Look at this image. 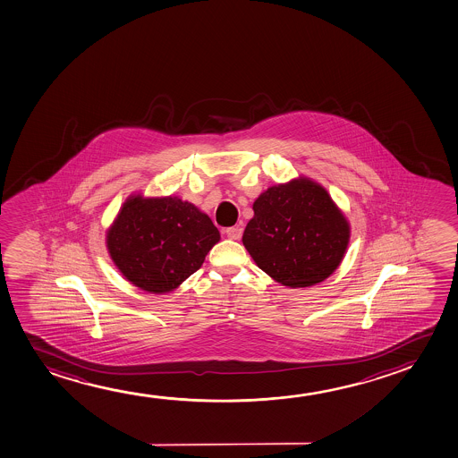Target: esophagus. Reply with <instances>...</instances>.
Segmentation results:
<instances>
[{
    "label": "esophagus",
    "mask_w": 458,
    "mask_h": 458,
    "mask_svg": "<svg viewBox=\"0 0 458 458\" xmlns=\"http://www.w3.org/2000/svg\"><path fill=\"white\" fill-rule=\"evenodd\" d=\"M225 234L230 239H239L242 234V228L241 226H230V228H226Z\"/></svg>",
    "instance_id": "34e87169"
}]
</instances>
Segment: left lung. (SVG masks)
<instances>
[{
	"mask_svg": "<svg viewBox=\"0 0 458 458\" xmlns=\"http://www.w3.org/2000/svg\"><path fill=\"white\" fill-rule=\"evenodd\" d=\"M242 242L259 269L292 288L327 279L345 255L350 226L310 179L269 187L253 203Z\"/></svg>",
	"mask_w": 458,
	"mask_h": 458,
	"instance_id": "obj_1",
	"label": "left lung"
}]
</instances>
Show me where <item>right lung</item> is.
Returning <instances> with one entry per match:
<instances>
[{
    "label": "right lung",
    "mask_w": 458,
    "mask_h": 458,
    "mask_svg": "<svg viewBox=\"0 0 458 458\" xmlns=\"http://www.w3.org/2000/svg\"><path fill=\"white\" fill-rule=\"evenodd\" d=\"M219 239L212 220L192 203L137 195L127 199L106 233V247L133 285L168 293L199 271Z\"/></svg>",
    "instance_id": "right-lung-1"
}]
</instances>
